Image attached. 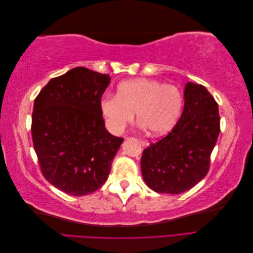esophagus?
Here are the masks:
<instances>
[{
    "label": "esophagus",
    "instance_id": "1",
    "mask_svg": "<svg viewBox=\"0 0 253 253\" xmlns=\"http://www.w3.org/2000/svg\"><path fill=\"white\" fill-rule=\"evenodd\" d=\"M139 142H140V144L142 145V147H148V145H149V141H148V140L139 139Z\"/></svg>",
    "mask_w": 253,
    "mask_h": 253
}]
</instances>
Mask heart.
Returning <instances> with one entry per match:
<instances>
[{
  "label": "heart",
  "instance_id": "b5f03b06",
  "mask_svg": "<svg viewBox=\"0 0 253 253\" xmlns=\"http://www.w3.org/2000/svg\"><path fill=\"white\" fill-rule=\"evenodd\" d=\"M181 90L173 84L156 79L138 78L121 82L117 96L104 95L100 109L106 126L120 134L137 120L152 135H163L174 126L182 110Z\"/></svg>",
  "mask_w": 253,
  "mask_h": 253
}]
</instances>
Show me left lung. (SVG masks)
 <instances>
[{
	"instance_id": "1",
	"label": "left lung",
	"mask_w": 253,
	"mask_h": 253,
	"mask_svg": "<svg viewBox=\"0 0 253 253\" xmlns=\"http://www.w3.org/2000/svg\"><path fill=\"white\" fill-rule=\"evenodd\" d=\"M185 106L172 131L143 150L141 173L157 193L180 194L207 175L219 134L218 104L202 84L188 82Z\"/></svg>"
}]
</instances>
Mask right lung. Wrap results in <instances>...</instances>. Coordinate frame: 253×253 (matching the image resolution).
Segmentation results:
<instances>
[{
  "label": "right lung",
  "mask_w": 253,
  "mask_h": 253,
  "mask_svg": "<svg viewBox=\"0 0 253 253\" xmlns=\"http://www.w3.org/2000/svg\"><path fill=\"white\" fill-rule=\"evenodd\" d=\"M110 75L75 67L52 78L35 99L33 143L41 172L62 192L83 196L108 179L124 141L104 127L100 100Z\"/></svg>",
  "instance_id": "add662e5"
}]
</instances>
